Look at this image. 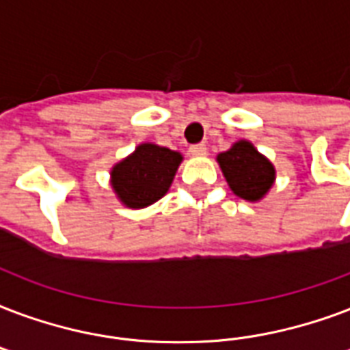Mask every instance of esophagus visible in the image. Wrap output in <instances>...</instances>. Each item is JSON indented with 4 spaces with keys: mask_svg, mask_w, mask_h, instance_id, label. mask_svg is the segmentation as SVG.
Instances as JSON below:
<instances>
[{
    "mask_svg": "<svg viewBox=\"0 0 350 350\" xmlns=\"http://www.w3.org/2000/svg\"><path fill=\"white\" fill-rule=\"evenodd\" d=\"M189 152L193 154V156H205L207 154V146L204 143H198V145H191L189 146Z\"/></svg>",
    "mask_w": 350,
    "mask_h": 350,
    "instance_id": "1",
    "label": "esophagus"
}]
</instances>
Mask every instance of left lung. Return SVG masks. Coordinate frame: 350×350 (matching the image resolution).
<instances>
[{
    "label": "left lung",
    "mask_w": 350,
    "mask_h": 350,
    "mask_svg": "<svg viewBox=\"0 0 350 350\" xmlns=\"http://www.w3.org/2000/svg\"><path fill=\"white\" fill-rule=\"evenodd\" d=\"M218 163L231 191L250 202L262 198L275 180L273 165L247 141H239L228 152H222Z\"/></svg>",
    "instance_id": "1"
}]
</instances>
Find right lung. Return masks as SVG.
Instances as JSON below:
<instances>
[{"mask_svg": "<svg viewBox=\"0 0 350 350\" xmlns=\"http://www.w3.org/2000/svg\"><path fill=\"white\" fill-rule=\"evenodd\" d=\"M180 163V152L145 143L113 167L111 187L126 207L141 209L169 191Z\"/></svg>", "mask_w": 350, "mask_h": 350, "instance_id": "obj_1", "label": "right lung"}]
</instances>
